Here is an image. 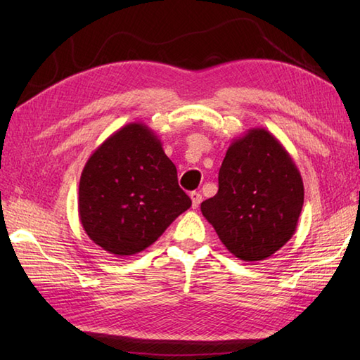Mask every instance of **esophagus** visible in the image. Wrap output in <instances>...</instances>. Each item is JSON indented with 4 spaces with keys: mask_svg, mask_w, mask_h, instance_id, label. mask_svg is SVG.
I'll return each mask as SVG.
<instances>
[{
    "mask_svg": "<svg viewBox=\"0 0 360 360\" xmlns=\"http://www.w3.org/2000/svg\"><path fill=\"white\" fill-rule=\"evenodd\" d=\"M190 198H192V207H193V209L200 207V204H201V201H202L201 193H200V192H192V193H190Z\"/></svg>",
    "mask_w": 360,
    "mask_h": 360,
    "instance_id": "obj_1",
    "label": "esophagus"
}]
</instances>
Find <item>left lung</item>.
I'll return each instance as SVG.
<instances>
[{
  "label": "left lung",
  "instance_id": "obj_1",
  "mask_svg": "<svg viewBox=\"0 0 360 360\" xmlns=\"http://www.w3.org/2000/svg\"><path fill=\"white\" fill-rule=\"evenodd\" d=\"M300 172L264 128H250L226 151L218 193L201 204L227 250L243 262L269 258L292 238L303 207Z\"/></svg>",
  "mask_w": 360,
  "mask_h": 360
}]
</instances>
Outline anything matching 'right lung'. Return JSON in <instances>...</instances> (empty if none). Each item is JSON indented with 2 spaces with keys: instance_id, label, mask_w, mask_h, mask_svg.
Masks as SVG:
<instances>
[{
  "instance_id": "1",
  "label": "right lung",
  "mask_w": 360,
  "mask_h": 360,
  "mask_svg": "<svg viewBox=\"0 0 360 360\" xmlns=\"http://www.w3.org/2000/svg\"><path fill=\"white\" fill-rule=\"evenodd\" d=\"M192 205L156 133L131 122L86 160L79 184V218L86 235L112 255L151 246Z\"/></svg>"
}]
</instances>
